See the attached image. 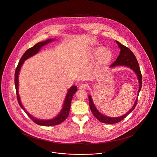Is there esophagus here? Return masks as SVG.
<instances>
[{"mask_svg":"<svg viewBox=\"0 0 157 157\" xmlns=\"http://www.w3.org/2000/svg\"><path fill=\"white\" fill-rule=\"evenodd\" d=\"M79 89H82V90H86V89H87V87H88V86H87V84H81L80 86H79Z\"/></svg>","mask_w":157,"mask_h":157,"instance_id":"34e87169","label":"esophagus"}]
</instances>
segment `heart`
<instances>
[{"instance_id": "b5f03b06", "label": "heart", "mask_w": 157, "mask_h": 157, "mask_svg": "<svg viewBox=\"0 0 157 157\" xmlns=\"http://www.w3.org/2000/svg\"><path fill=\"white\" fill-rule=\"evenodd\" d=\"M98 57L97 62V67L102 68L109 63L113 57L111 50L103 46H98L94 48L89 54L88 58L90 60H94Z\"/></svg>"}]
</instances>
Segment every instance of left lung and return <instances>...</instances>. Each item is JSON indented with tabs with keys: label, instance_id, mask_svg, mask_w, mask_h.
Listing matches in <instances>:
<instances>
[{
	"label": "left lung",
	"instance_id": "left-lung-1",
	"mask_svg": "<svg viewBox=\"0 0 157 157\" xmlns=\"http://www.w3.org/2000/svg\"><path fill=\"white\" fill-rule=\"evenodd\" d=\"M117 44H118L119 48L121 49L119 56L116 60V61L110 66V68H114L118 66H125L127 67L130 68L132 70L135 71L136 73L138 82H139V89H138V95L136 100L132 106V108L124 115L120 116V117H108L106 116H105L100 113L97 108L95 107L94 101L92 100V97L90 95L89 96V106L91 111L92 112L94 116L101 122L105 123V124H113L116 123H118L124 119L130 113H132L134 109L136 107V105L137 104V101H138V97L139 95L141 89L142 87V75L141 72L140 68V66L138 62V60L134 55V54L132 52V51L128 49L127 47L125 46L122 44L121 43H119L117 41H116Z\"/></svg>",
	"mask_w": 157,
	"mask_h": 157
}]
</instances>
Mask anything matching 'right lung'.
Here are the masks:
<instances>
[{
    "label": "right lung",
    "mask_w": 157,
    "mask_h": 157,
    "mask_svg": "<svg viewBox=\"0 0 157 157\" xmlns=\"http://www.w3.org/2000/svg\"><path fill=\"white\" fill-rule=\"evenodd\" d=\"M55 40H56L54 38H50V39H48V40H47L46 41H44L38 42L36 44H35L33 47L27 49L24 52V54L22 55V56L21 57L20 60L19 62V63L17 66V68L16 69L15 73H14V85H15V88H16V91L17 99V101H18V103H19V106L24 111V112L27 114V115L35 124H36L39 125H42V126H54V125H56L60 124V123L63 122L67 119V117L68 116V114H69L70 106H71V102L73 97V95H75V94L76 93V92L77 90V86H73L68 90V92L67 93V95H66L65 100H64V102H63L62 108L61 111H60V113L58 114V115L56 117H54L53 119H51L43 120V119H37V118L32 116V115H30L25 110V109L23 106V105H22V104L21 101L20 97H19V92H18V88H19L18 77H19V74L22 65H23L24 61L25 60H27V59H29V58L35 56V54H36L43 46H44V45H46V44H48L51 42H52Z\"/></svg>",
    "instance_id": "1"
}]
</instances>
